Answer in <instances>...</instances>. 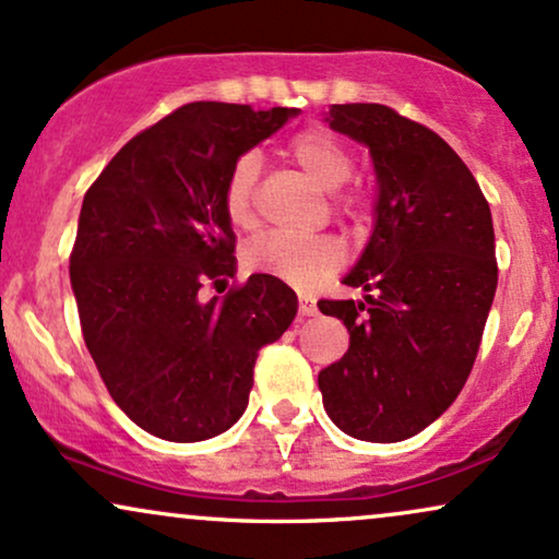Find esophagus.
Returning a JSON list of instances; mask_svg holds the SVG:
<instances>
[{"instance_id": "34e87169", "label": "esophagus", "mask_w": 559, "mask_h": 559, "mask_svg": "<svg viewBox=\"0 0 559 559\" xmlns=\"http://www.w3.org/2000/svg\"><path fill=\"white\" fill-rule=\"evenodd\" d=\"M313 313H317V306H313L308 298H300V300H298V319H300V321L311 319Z\"/></svg>"}]
</instances>
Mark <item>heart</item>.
<instances>
[{"instance_id":"1","label":"heart","mask_w":559,"mask_h":559,"mask_svg":"<svg viewBox=\"0 0 559 559\" xmlns=\"http://www.w3.org/2000/svg\"><path fill=\"white\" fill-rule=\"evenodd\" d=\"M293 159L298 167L319 182L321 188L334 190L345 186L353 177L356 162L340 138L326 130H306L290 143ZM255 180H259V156L240 154L227 169L222 186V209L229 225L251 227L255 219ZM364 195L358 190H347L334 199V209L345 216H358L364 209ZM242 261L251 272L269 274L293 287H313L321 280L332 277L343 266V246L332 235H313V238H293V235L269 233L251 240L242 251Z\"/></svg>"}]
</instances>
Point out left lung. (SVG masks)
Returning a JSON list of instances; mask_svg holds the SVG:
<instances>
[{
  "mask_svg": "<svg viewBox=\"0 0 559 559\" xmlns=\"http://www.w3.org/2000/svg\"><path fill=\"white\" fill-rule=\"evenodd\" d=\"M332 130L369 146L377 225L345 285L364 300H319L350 347L319 373L324 411L345 435L400 442L461 395L497 290L489 203L461 156L384 104H334Z\"/></svg>",
  "mask_w": 559,
  "mask_h": 559,
  "instance_id": "left-lung-1",
  "label": "left lung"
}]
</instances>
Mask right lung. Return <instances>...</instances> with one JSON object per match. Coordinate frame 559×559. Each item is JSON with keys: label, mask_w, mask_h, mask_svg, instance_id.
I'll return each instance as SVG.
<instances>
[{"label": "right lung", "mask_w": 559, "mask_h": 559, "mask_svg": "<svg viewBox=\"0 0 559 559\" xmlns=\"http://www.w3.org/2000/svg\"><path fill=\"white\" fill-rule=\"evenodd\" d=\"M298 109L193 102L130 138L85 190L70 282L85 347L130 421L201 442L242 416L259 350L293 324L285 282L235 274L227 169Z\"/></svg>", "instance_id": "obj_1"}]
</instances>
